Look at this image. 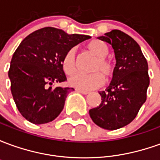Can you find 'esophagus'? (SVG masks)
<instances>
[{
	"label": "esophagus",
	"mask_w": 160,
	"mask_h": 160,
	"mask_svg": "<svg viewBox=\"0 0 160 160\" xmlns=\"http://www.w3.org/2000/svg\"><path fill=\"white\" fill-rule=\"evenodd\" d=\"M76 92H80V93H82V94H88L89 93V92L88 91H83V90H80V89H76Z\"/></svg>",
	"instance_id": "esophagus-1"
}]
</instances>
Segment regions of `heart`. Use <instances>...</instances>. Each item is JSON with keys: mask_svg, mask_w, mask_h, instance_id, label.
Wrapping results in <instances>:
<instances>
[{"mask_svg": "<svg viewBox=\"0 0 160 160\" xmlns=\"http://www.w3.org/2000/svg\"><path fill=\"white\" fill-rule=\"evenodd\" d=\"M87 49L97 57L92 68V71L95 73L90 74L76 73L69 79V85L71 87L83 91L92 90L101 87L104 83L102 73L106 80H110L114 77L116 72L114 63L106 58L109 53V47L105 42L100 40H92L87 44ZM62 66L64 73L68 75H72L74 73L76 70L75 49H70L67 51L63 56Z\"/></svg>", "mask_w": 160, "mask_h": 160, "instance_id": "obj_1", "label": "heart"}]
</instances>
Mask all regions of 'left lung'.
<instances>
[{
    "mask_svg": "<svg viewBox=\"0 0 160 160\" xmlns=\"http://www.w3.org/2000/svg\"><path fill=\"white\" fill-rule=\"evenodd\" d=\"M98 39L114 49L116 72L107 89L99 92L101 104L89 114L98 126L115 130L130 123L147 100L148 65L136 41L123 32L112 30Z\"/></svg>",
    "mask_w": 160,
    "mask_h": 160,
    "instance_id": "obj_1",
    "label": "left lung"
}]
</instances>
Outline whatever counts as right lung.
I'll return each mask as SVG.
<instances>
[{"label":"right lung","mask_w":160,"mask_h":160,"mask_svg":"<svg viewBox=\"0 0 160 160\" xmlns=\"http://www.w3.org/2000/svg\"><path fill=\"white\" fill-rule=\"evenodd\" d=\"M90 38L49 26L20 42L11 60L8 76L13 100L26 120L42 124L59 116L68 94L74 89L51 86L67 80L62 66L67 51Z\"/></svg>","instance_id":"obj_1"}]
</instances>
